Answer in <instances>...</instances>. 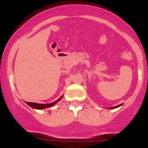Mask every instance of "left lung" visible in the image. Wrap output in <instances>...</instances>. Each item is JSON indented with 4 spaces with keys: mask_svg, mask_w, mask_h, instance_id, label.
<instances>
[{
    "mask_svg": "<svg viewBox=\"0 0 148 148\" xmlns=\"http://www.w3.org/2000/svg\"><path fill=\"white\" fill-rule=\"evenodd\" d=\"M121 104H119V105H117V106H116V107H113V108H118V107H119V106H121Z\"/></svg>",
    "mask_w": 148,
    "mask_h": 148,
    "instance_id": "8db88e82",
    "label": "left lung"
}]
</instances>
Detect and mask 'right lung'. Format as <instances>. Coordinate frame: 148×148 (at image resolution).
<instances>
[{
	"label": "right lung",
	"instance_id": "obj_1",
	"mask_svg": "<svg viewBox=\"0 0 148 148\" xmlns=\"http://www.w3.org/2000/svg\"><path fill=\"white\" fill-rule=\"evenodd\" d=\"M63 96H61L60 99H58V100L54 101L53 103H50V104H37V103H34V102H26L28 105H29L31 108H35V109H38V110H41V109H45V108H50L52 106H53L54 104H56V103L59 101L61 100V99L62 98Z\"/></svg>",
	"mask_w": 148,
	"mask_h": 148
}]
</instances>
